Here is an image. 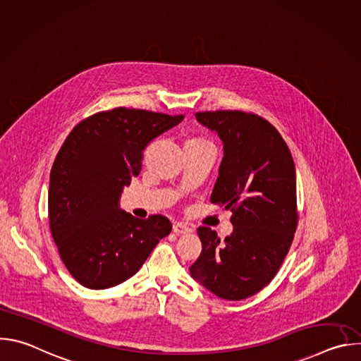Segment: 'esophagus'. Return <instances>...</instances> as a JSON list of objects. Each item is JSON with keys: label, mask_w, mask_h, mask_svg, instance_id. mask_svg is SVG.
Instances as JSON below:
<instances>
[{"label": "esophagus", "mask_w": 361, "mask_h": 361, "mask_svg": "<svg viewBox=\"0 0 361 361\" xmlns=\"http://www.w3.org/2000/svg\"><path fill=\"white\" fill-rule=\"evenodd\" d=\"M173 231H174L177 235H180V234H188V233H191L192 230H191L190 227H187L185 224H183V223H176V224L173 226Z\"/></svg>", "instance_id": "obj_1"}]
</instances>
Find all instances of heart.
Segmentation results:
<instances>
[{"mask_svg":"<svg viewBox=\"0 0 361 361\" xmlns=\"http://www.w3.org/2000/svg\"><path fill=\"white\" fill-rule=\"evenodd\" d=\"M185 145H192V147H213L207 140L204 138H191L185 142Z\"/></svg>","mask_w":361,"mask_h":361,"instance_id":"b5f03b06","label":"heart"}]
</instances>
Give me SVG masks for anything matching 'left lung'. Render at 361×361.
<instances>
[{
    "instance_id": "1",
    "label": "left lung",
    "mask_w": 361,
    "mask_h": 361,
    "mask_svg": "<svg viewBox=\"0 0 361 361\" xmlns=\"http://www.w3.org/2000/svg\"><path fill=\"white\" fill-rule=\"evenodd\" d=\"M197 121L223 142L210 201L231 210L233 233L197 230L202 250L191 277L224 300H244L279 271L297 227L295 167L280 133L243 111H205Z\"/></svg>"
}]
</instances>
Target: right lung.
Wrapping results in <instances>:
<instances>
[{"label":"right lung","instance_id":"obj_1","mask_svg":"<svg viewBox=\"0 0 361 361\" xmlns=\"http://www.w3.org/2000/svg\"><path fill=\"white\" fill-rule=\"evenodd\" d=\"M183 118L120 107L88 117L67 137L49 174L48 217L61 260L81 286L124 283L170 234L167 217L137 219L120 198L141 171L145 147Z\"/></svg>","mask_w":361,"mask_h":361}]
</instances>
